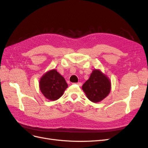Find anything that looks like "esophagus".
Returning a JSON list of instances; mask_svg holds the SVG:
<instances>
[{
  "mask_svg": "<svg viewBox=\"0 0 148 148\" xmlns=\"http://www.w3.org/2000/svg\"><path fill=\"white\" fill-rule=\"evenodd\" d=\"M74 84H78V86H81V85H82V83H80V82L75 83H74Z\"/></svg>",
  "mask_w": 148,
  "mask_h": 148,
  "instance_id": "esophagus-1",
  "label": "esophagus"
}]
</instances>
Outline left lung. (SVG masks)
Listing matches in <instances>:
<instances>
[{
    "mask_svg": "<svg viewBox=\"0 0 148 148\" xmlns=\"http://www.w3.org/2000/svg\"><path fill=\"white\" fill-rule=\"evenodd\" d=\"M110 80L99 70H95L85 82L82 89L88 99L93 102H98L104 99L110 91Z\"/></svg>",
    "mask_w": 148,
    "mask_h": 148,
    "instance_id": "8db88e82",
    "label": "left lung"
}]
</instances>
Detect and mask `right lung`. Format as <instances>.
Segmentation results:
<instances>
[{
    "label": "right lung",
    "mask_w": 148,
    "mask_h": 148,
    "mask_svg": "<svg viewBox=\"0 0 148 148\" xmlns=\"http://www.w3.org/2000/svg\"><path fill=\"white\" fill-rule=\"evenodd\" d=\"M67 87L65 79L56 70L48 71L40 79V89L43 95L51 101L60 98Z\"/></svg>",
    "instance_id": "obj_1"
}]
</instances>
